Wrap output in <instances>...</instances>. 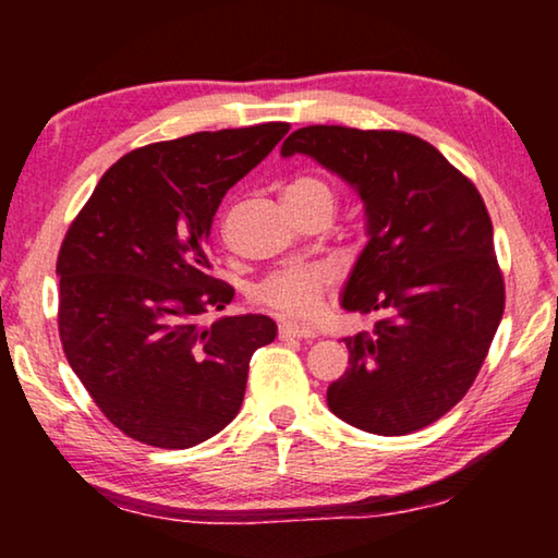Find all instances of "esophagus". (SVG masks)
I'll return each mask as SVG.
<instances>
[{"mask_svg":"<svg viewBox=\"0 0 558 558\" xmlns=\"http://www.w3.org/2000/svg\"><path fill=\"white\" fill-rule=\"evenodd\" d=\"M278 337L280 339H310V337H315V332L313 329H307V327H298V325H280L278 327Z\"/></svg>","mask_w":558,"mask_h":558,"instance_id":"obj_1","label":"esophagus"}]
</instances>
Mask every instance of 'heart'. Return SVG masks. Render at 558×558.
Returning <instances> with one entry per match:
<instances>
[{
    "mask_svg": "<svg viewBox=\"0 0 558 558\" xmlns=\"http://www.w3.org/2000/svg\"><path fill=\"white\" fill-rule=\"evenodd\" d=\"M286 202L295 216L325 211L332 216L337 192L317 174H300L286 186ZM335 282L327 266H286L270 270L253 286V302L290 323H310L323 307V298Z\"/></svg>",
    "mask_w": 558,
    "mask_h": 558,
    "instance_id": "b5f03b06",
    "label": "heart"
}]
</instances>
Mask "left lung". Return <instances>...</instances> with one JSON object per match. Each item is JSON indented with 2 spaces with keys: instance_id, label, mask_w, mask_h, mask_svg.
<instances>
[{
  "instance_id": "left-lung-1",
  "label": "left lung",
  "mask_w": 558,
  "mask_h": 558,
  "mask_svg": "<svg viewBox=\"0 0 558 558\" xmlns=\"http://www.w3.org/2000/svg\"><path fill=\"white\" fill-rule=\"evenodd\" d=\"M295 153L354 184L369 223L342 307L376 323L344 337L349 369L329 384V411L376 436L426 428L468 393L505 313L483 196L401 130L310 125L282 143Z\"/></svg>"
}]
</instances>
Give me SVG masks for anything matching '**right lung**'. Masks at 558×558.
<instances>
[{
  "mask_svg": "<svg viewBox=\"0 0 558 558\" xmlns=\"http://www.w3.org/2000/svg\"><path fill=\"white\" fill-rule=\"evenodd\" d=\"M288 122L194 132L122 155L61 243L59 335L102 415L145 446L184 450L235 418L266 315L221 317L233 288L211 272L226 192L270 155Z\"/></svg>",
  "mask_w": 558,
  "mask_h": 558,
  "instance_id": "add662e5",
  "label": "right lung"
}]
</instances>
